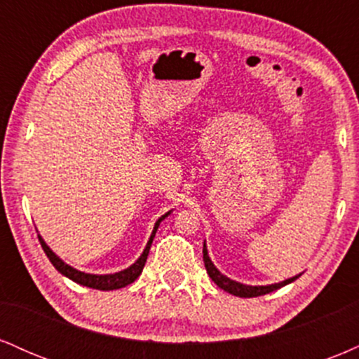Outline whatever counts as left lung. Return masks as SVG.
Returning a JSON list of instances; mask_svg holds the SVG:
<instances>
[{
	"instance_id": "1",
	"label": "left lung",
	"mask_w": 359,
	"mask_h": 359,
	"mask_svg": "<svg viewBox=\"0 0 359 359\" xmlns=\"http://www.w3.org/2000/svg\"><path fill=\"white\" fill-rule=\"evenodd\" d=\"M203 255H204V265H205V270H208V275L212 278V282L216 283L217 287L222 288V290H226L228 294H233L236 295V297H258V295H265V294H270V292L277 290L280 287H285L287 283H292L294 280H297L300 275H295V277L288 278V280H283V282L280 283H271V285H243L240 282H234V280L228 278L226 275H222L219 270L214 266V263L211 262V258H209L208 255V248H205V243H204V248H203Z\"/></svg>"
}]
</instances>
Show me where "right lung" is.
Listing matches in <instances>:
<instances>
[{
    "label": "right lung",
    "mask_w": 359,
    "mask_h": 359,
    "mask_svg": "<svg viewBox=\"0 0 359 359\" xmlns=\"http://www.w3.org/2000/svg\"><path fill=\"white\" fill-rule=\"evenodd\" d=\"M168 214H170V212L163 214V216L160 217V219L155 222L154 233H151L150 240H148L145 250H143V253H142V257H140V258L137 259V262H135L133 265L130 266V269L118 271V273H109V275L84 273V271L76 270V269H74V266L67 265V263H65V262H62V259H60L59 257H57V255L53 253V251H52L50 248H48L47 243L43 241V238L40 236V234H39V241H40V245H42L45 255H47L48 259H50L52 265L55 266V269L59 270L62 275H65V277H67V278H71L72 282L79 283V285L89 287V288H96V290H116V288H123V287L130 285V283H133L135 280H137V278L140 277V273H142L143 266H145V262H147V257H148V251H150L151 241H154L156 229H158L160 222L165 219Z\"/></svg>",
    "instance_id": "obj_1"
}]
</instances>
